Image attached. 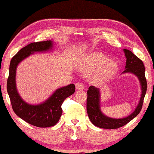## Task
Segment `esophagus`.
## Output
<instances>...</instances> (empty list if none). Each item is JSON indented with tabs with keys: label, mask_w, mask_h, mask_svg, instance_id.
Masks as SVG:
<instances>
[{
	"label": "esophagus",
	"mask_w": 154,
	"mask_h": 154,
	"mask_svg": "<svg viewBox=\"0 0 154 154\" xmlns=\"http://www.w3.org/2000/svg\"><path fill=\"white\" fill-rule=\"evenodd\" d=\"M75 89L76 90H79V91H82L84 89V86L82 84L81 82H77L75 84Z\"/></svg>",
	"instance_id": "esophagus-1"
}]
</instances>
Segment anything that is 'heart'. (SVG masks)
Here are the masks:
<instances>
[{
  "label": "heart",
  "instance_id": "heart-1",
  "mask_svg": "<svg viewBox=\"0 0 154 154\" xmlns=\"http://www.w3.org/2000/svg\"><path fill=\"white\" fill-rule=\"evenodd\" d=\"M76 68L81 72H93L98 70L99 76L112 75L116 71L118 63L103 54L99 52L85 53L75 63Z\"/></svg>",
  "mask_w": 154,
  "mask_h": 154
}]
</instances>
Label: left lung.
Wrapping results in <instances>:
<instances>
[{"label":"left lung","mask_w":154,"mask_h":154,"mask_svg":"<svg viewBox=\"0 0 154 154\" xmlns=\"http://www.w3.org/2000/svg\"><path fill=\"white\" fill-rule=\"evenodd\" d=\"M126 58L125 71L122 74H133L138 78L141 88V97L135 109L128 116L122 118H112L107 116L101 110V93L99 88L91 86L87 91V111L88 118L94 125L106 129H115L126 125L141 112L143 99L147 91V81L145 75V66L143 61L131 51L123 49Z\"/></svg>","instance_id":"left-lung-1"}]
</instances>
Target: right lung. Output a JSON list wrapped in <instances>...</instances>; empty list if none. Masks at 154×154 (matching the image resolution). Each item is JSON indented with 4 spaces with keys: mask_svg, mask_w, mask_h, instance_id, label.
I'll return each mask as SVG.
<instances>
[{
    "mask_svg": "<svg viewBox=\"0 0 154 154\" xmlns=\"http://www.w3.org/2000/svg\"><path fill=\"white\" fill-rule=\"evenodd\" d=\"M53 40L30 43L21 48L11 60L7 89L13 109L21 119L37 127L46 128L55 125L62 114L61 105L67 97L75 92V85L70 84L59 88L45 101L29 104L21 98L16 86V71L18 65L36 53H46L53 48Z\"/></svg>",
    "mask_w": 154,
    "mask_h": 154,
    "instance_id": "add662e5",
    "label": "right lung"
}]
</instances>
